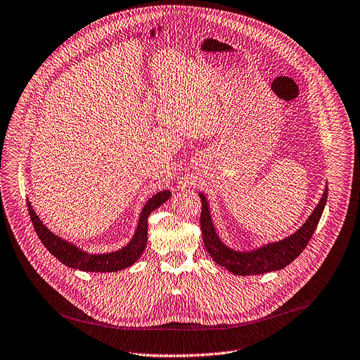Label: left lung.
Segmentation results:
<instances>
[{"mask_svg": "<svg viewBox=\"0 0 360 360\" xmlns=\"http://www.w3.org/2000/svg\"><path fill=\"white\" fill-rule=\"evenodd\" d=\"M199 196L202 202V238L205 248H207L211 258L218 265L225 266L233 275L249 276L283 269L297 258L302 250L306 248V245L309 243L323 214L325 205L328 200V186L325 188L323 195L319 203L316 205V208L311 214V217L304 221V224L296 232H293L290 236L285 239L266 243L252 250H236L222 242L214 226L207 196L202 192H199Z\"/></svg>", "mask_w": 360, "mask_h": 360, "instance_id": "obj_1", "label": "left lung"}]
</instances>
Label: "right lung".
<instances>
[{
    "instance_id": "right-lung-1",
    "label": "right lung",
    "mask_w": 360,
    "mask_h": 360,
    "mask_svg": "<svg viewBox=\"0 0 360 360\" xmlns=\"http://www.w3.org/2000/svg\"><path fill=\"white\" fill-rule=\"evenodd\" d=\"M169 198L171 191H161L149 198L141 211L136 231L132 239L124 248L107 253H89L77 245L60 238L42 224L39 217L32 210L30 200L27 205L38 238L49 250V253H53L60 262L84 272H118L134 265L139 259L148 240V217Z\"/></svg>"
}]
</instances>
